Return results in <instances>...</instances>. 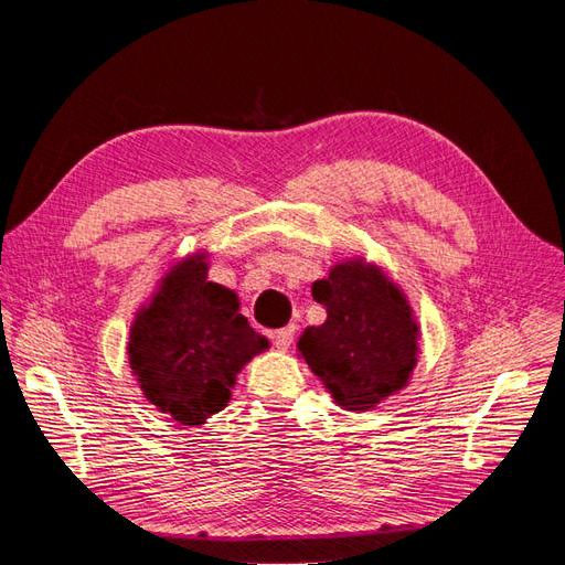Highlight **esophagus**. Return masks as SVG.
<instances>
[{"label": "esophagus", "mask_w": 565, "mask_h": 565, "mask_svg": "<svg viewBox=\"0 0 565 565\" xmlns=\"http://www.w3.org/2000/svg\"><path fill=\"white\" fill-rule=\"evenodd\" d=\"M273 337V344H276V349L280 351H287L289 347H292L295 341V324H287V328H280L270 334Z\"/></svg>", "instance_id": "34e87169"}]
</instances>
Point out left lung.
Segmentation results:
<instances>
[{
    "mask_svg": "<svg viewBox=\"0 0 565 565\" xmlns=\"http://www.w3.org/2000/svg\"><path fill=\"white\" fill-rule=\"evenodd\" d=\"M328 320L299 339V353L344 409H370L401 391L417 363L419 328L380 268L347 262L313 282Z\"/></svg>",
    "mask_w": 565,
    "mask_h": 565,
    "instance_id": "obj_1",
    "label": "left lung"
}]
</instances>
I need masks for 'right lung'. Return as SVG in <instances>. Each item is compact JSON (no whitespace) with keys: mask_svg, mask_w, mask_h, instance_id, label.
Segmentation results:
<instances>
[{"mask_svg":"<svg viewBox=\"0 0 565 565\" xmlns=\"http://www.w3.org/2000/svg\"><path fill=\"white\" fill-rule=\"evenodd\" d=\"M237 309L235 292L207 280L202 254L169 270L136 316L127 347L152 405L188 426L204 424L228 405L235 374L268 349L266 337Z\"/></svg>","mask_w":565,"mask_h":565,"instance_id":"right-lung-1","label":"right lung"}]
</instances>
